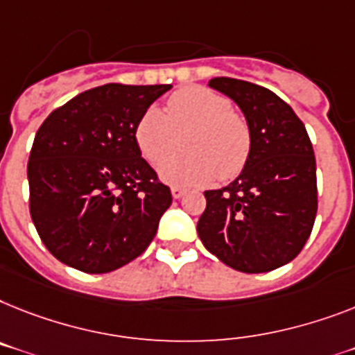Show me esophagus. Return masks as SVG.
<instances>
[{
  "label": "esophagus",
  "mask_w": 355,
  "mask_h": 355,
  "mask_svg": "<svg viewBox=\"0 0 355 355\" xmlns=\"http://www.w3.org/2000/svg\"><path fill=\"white\" fill-rule=\"evenodd\" d=\"M171 192H172V198H174V199H180V198H183L184 192H187V190L181 189V187H172Z\"/></svg>",
  "instance_id": "esophagus-1"
}]
</instances>
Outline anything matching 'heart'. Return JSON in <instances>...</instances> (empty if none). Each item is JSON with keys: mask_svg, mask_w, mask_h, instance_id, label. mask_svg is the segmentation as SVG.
<instances>
[{"mask_svg": "<svg viewBox=\"0 0 355 355\" xmlns=\"http://www.w3.org/2000/svg\"><path fill=\"white\" fill-rule=\"evenodd\" d=\"M189 130L182 155L159 166V178L174 187H198L241 174L250 156L247 121L232 110L225 96L205 87H183L166 101V116L148 108L134 130L136 145L150 165H159L177 144V134Z\"/></svg>", "mask_w": 355, "mask_h": 355, "instance_id": "obj_1", "label": "heart"}]
</instances>
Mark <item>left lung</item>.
<instances>
[{"mask_svg": "<svg viewBox=\"0 0 355 355\" xmlns=\"http://www.w3.org/2000/svg\"><path fill=\"white\" fill-rule=\"evenodd\" d=\"M209 87L245 114L250 156L232 183L205 192L199 239L234 270L270 272L303 250L314 227V148L303 121L272 90L232 78H214Z\"/></svg>", "mask_w": 355, "mask_h": 355, "instance_id": "obj_1", "label": "left lung"}]
</instances>
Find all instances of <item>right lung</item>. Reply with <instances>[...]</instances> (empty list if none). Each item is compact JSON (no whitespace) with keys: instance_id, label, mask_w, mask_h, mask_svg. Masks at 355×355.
<instances>
[{"instance_id":"1","label":"right lung","mask_w":355,"mask_h":355,"mask_svg":"<svg viewBox=\"0 0 355 355\" xmlns=\"http://www.w3.org/2000/svg\"><path fill=\"white\" fill-rule=\"evenodd\" d=\"M172 85L108 83L85 90L43 121L28 157L31 216L61 263L105 274L141 256L171 207L134 130Z\"/></svg>"}]
</instances>
